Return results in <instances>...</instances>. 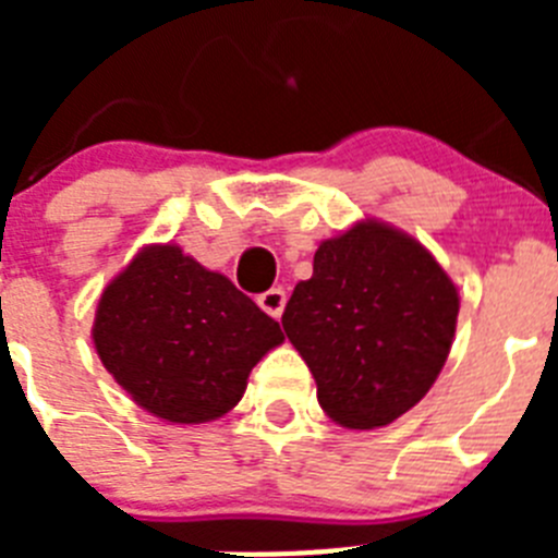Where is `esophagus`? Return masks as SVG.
<instances>
[{
  "instance_id": "esophagus-1",
  "label": "esophagus",
  "mask_w": 558,
  "mask_h": 558,
  "mask_svg": "<svg viewBox=\"0 0 558 558\" xmlns=\"http://www.w3.org/2000/svg\"><path fill=\"white\" fill-rule=\"evenodd\" d=\"M284 302H288V295H284L282 288L265 290V293L256 299V304H259V307H263L268 315H274V318H279V315H282Z\"/></svg>"
}]
</instances>
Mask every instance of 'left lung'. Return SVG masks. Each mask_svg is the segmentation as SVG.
I'll return each instance as SVG.
<instances>
[{
	"label": "left lung",
	"mask_w": 558,
	"mask_h": 558,
	"mask_svg": "<svg viewBox=\"0 0 558 558\" xmlns=\"http://www.w3.org/2000/svg\"><path fill=\"white\" fill-rule=\"evenodd\" d=\"M458 290L413 236L366 220L318 245L282 315L318 405L354 430L391 425L430 391L456 338Z\"/></svg>",
	"instance_id": "left-lung-1"
}]
</instances>
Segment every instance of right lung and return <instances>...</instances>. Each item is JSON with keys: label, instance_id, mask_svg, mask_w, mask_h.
Returning a JSON list of instances; mask_svg holds the SVG:
<instances>
[{"label": "right lung", "instance_id": "right-lung-1", "mask_svg": "<svg viewBox=\"0 0 558 558\" xmlns=\"http://www.w3.org/2000/svg\"><path fill=\"white\" fill-rule=\"evenodd\" d=\"M92 335L136 405L179 425L229 413L251 368L284 340L248 295L179 245L136 254L102 290Z\"/></svg>", "mask_w": 558, "mask_h": 558}]
</instances>
